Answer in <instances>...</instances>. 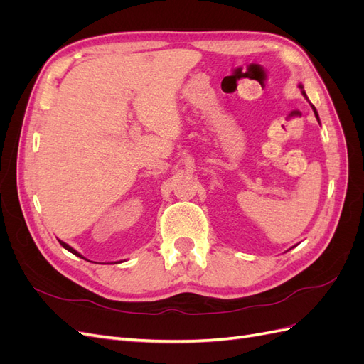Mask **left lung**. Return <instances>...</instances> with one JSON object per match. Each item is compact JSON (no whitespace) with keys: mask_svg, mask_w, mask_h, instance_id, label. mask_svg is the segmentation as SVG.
Wrapping results in <instances>:
<instances>
[{"mask_svg":"<svg viewBox=\"0 0 364 364\" xmlns=\"http://www.w3.org/2000/svg\"><path fill=\"white\" fill-rule=\"evenodd\" d=\"M299 87L302 90V85H299ZM302 94H304V97H306L305 95V91H302ZM311 107H313V111H314V115H316V118H317V121H318V115H317V111H316V107L311 105ZM318 123H321V121H318Z\"/></svg>","mask_w":364,"mask_h":364,"instance_id":"1","label":"left lung"}]
</instances>
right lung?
I'll list each match as a JSON object with an SVG mask.
<instances>
[{
    "label": "right lung",
    "mask_w": 364,
    "mask_h": 364,
    "mask_svg": "<svg viewBox=\"0 0 364 364\" xmlns=\"http://www.w3.org/2000/svg\"><path fill=\"white\" fill-rule=\"evenodd\" d=\"M59 243H60V246H63V247H65V249H67V250H68V252H71V253H74V255H77V257H80V258H83V257H82V255H80V253H79V252H77V250H74V249H73V247H71V246H68V245H67V243H63V241H60V240H59Z\"/></svg>",
    "instance_id": "obj_1"
}]
</instances>
